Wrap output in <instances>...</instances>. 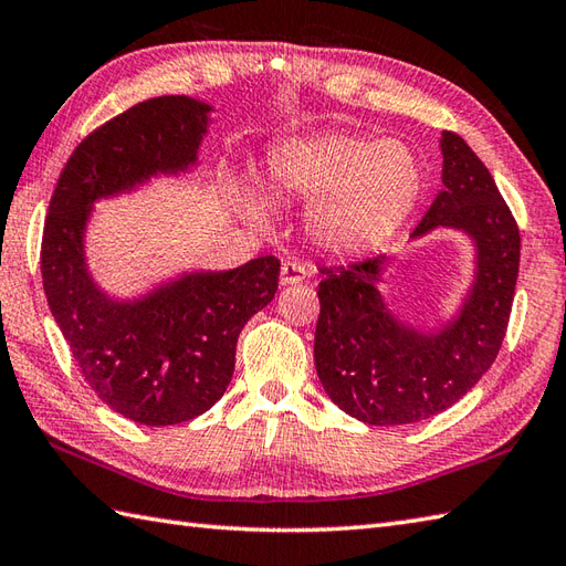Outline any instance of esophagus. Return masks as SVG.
Wrapping results in <instances>:
<instances>
[{
	"label": "esophagus",
	"mask_w": 566,
	"mask_h": 566,
	"mask_svg": "<svg viewBox=\"0 0 566 566\" xmlns=\"http://www.w3.org/2000/svg\"><path fill=\"white\" fill-rule=\"evenodd\" d=\"M306 274H308V270L304 265H298V262H284L280 282H282V286H292V284L304 282Z\"/></svg>",
	"instance_id": "obj_1"
}]
</instances>
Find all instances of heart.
I'll return each mask as SVG.
<instances>
[{"label":"heart","instance_id":"b5f03b06","mask_svg":"<svg viewBox=\"0 0 566 566\" xmlns=\"http://www.w3.org/2000/svg\"><path fill=\"white\" fill-rule=\"evenodd\" d=\"M268 190L280 200L311 202L306 231L331 255H361L390 241L424 192V166L410 144L357 133L294 137L270 149ZM253 217L265 212L258 192L243 190Z\"/></svg>","mask_w":566,"mask_h":566}]
</instances>
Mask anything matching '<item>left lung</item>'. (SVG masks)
Returning <instances> with one entry per match:
<instances>
[{
    "instance_id": "obj_1",
    "label": "left lung",
    "mask_w": 566,
    "mask_h": 566,
    "mask_svg": "<svg viewBox=\"0 0 566 566\" xmlns=\"http://www.w3.org/2000/svg\"><path fill=\"white\" fill-rule=\"evenodd\" d=\"M443 190L412 231L463 233L472 277L458 306L433 325H415L388 306L380 286L392 255L321 270L315 371L339 410L364 424L422 422L449 410L488 374L509 325L521 235L492 174L455 133H441Z\"/></svg>"
}]
</instances>
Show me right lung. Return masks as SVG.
I'll return each mask as SVG.
<instances>
[{
    "instance_id": "add662e5",
    "label": "right lung",
    "mask_w": 566,
    "mask_h": 566,
    "mask_svg": "<svg viewBox=\"0 0 566 566\" xmlns=\"http://www.w3.org/2000/svg\"><path fill=\"white\" fill-rule=\"evenodd\" d=\"M214 108L190 96L142 101L88 135L60 174L41 272L52 318L96 396L147 427L180 424L227 392L243 325L277 292L280 260L186 270L137 296L105 292L86 255L96 202L200 164Z\"/></svg>"
}]
</instances>
